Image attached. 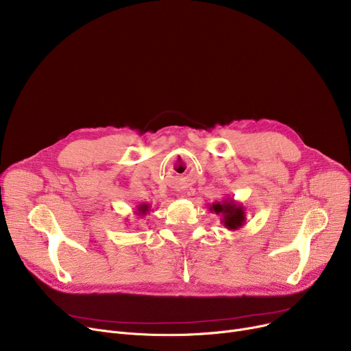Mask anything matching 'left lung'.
I'll return each mask as SVG.
<instances>
[{
    "label": "left lung",
    "instance_id": "left-lung-1",
    "mask_svg": "<svg viewBox=\"0 0 351 351\" xmlns=\"http://www.w3.org/2000/svg\"><path fill=\"white\" fill-rule=\"evenodd\" d=\"M209 209L222 216V225L229 230H237L246 223V209L234 199L225 197L222 202H215Z\"/></svg>",
    "mask_w": 351,
    "mask_h": 351
}]
</instances>
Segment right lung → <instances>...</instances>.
I'll list each match as a JSON object with an SVG mask.
<instances>
[{"label": "right lung", "instance_id": "right-lung-1", "mask_svg": "<svg viewBox=\"0 0 351 351\" xmlns=\"http://www.w3.org/2000/svg\"><path fill=\"white\" fill-rule=\"evenodd\" d=\"M149 209H151V206L149 205H146V204H142V205H139L138 208H136V215H139V216H145L146 213H149Z\"/></svg>", "mask_w": 351, "mask_h": 351}]
</instances>
